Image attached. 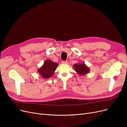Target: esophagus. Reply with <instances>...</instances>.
I'll list each match as a JSON object with an SVG mask.
<instances>
[{
	"label": "esophagus",
	"instance_id": "obj_1",
	"mask_svg": "<svg viewBox=\"0 0 127 127\" xmlns=\"http://www.w3.org/2000/svg\"><path fill=\"white\" fill-rule=\"evenodd\" d=\"M62 63L63 64H67V61H62Z\"/></svg>",
	"mask_w": 127,
	"mask_h": 127
}]
</instances>
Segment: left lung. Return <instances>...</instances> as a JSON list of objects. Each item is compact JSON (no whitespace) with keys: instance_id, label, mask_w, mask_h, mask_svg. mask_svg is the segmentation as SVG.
I'll return each mask as SVG.
<instances>
[{"instance_id":"1","label":"left lung","mask_w":127,"mask_h":127,"mask_svg":"<svg viewBox=\"0 0 127 127\" xmlns=\"http://www.w3.org/2000/svg\"><path fill=\"white\" fill-rule=\"evenodd\" d=\"M73 69L77 73V74L81 75H84L90 72V68L85 65L84 63H75L73 66Z\"/></svg>"}]
</instances>
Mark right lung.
I'll return each instance as SVG.
<instances>
[{"mask_svg":"<svg viewBox=\"0 0 127 127\" xmlns=\"http://www.w3.org/2000/svg\"><path fill=\"white\" fill-rule=\"evenodd\" d=\"M59 64L50 60H46L37 72L40 77L43 79H48L54 75V73Z\"/></svg>","mask_w":127,"mask_h":127,"instance_id":"add662e5","label":"right lung"}]
</instances>
